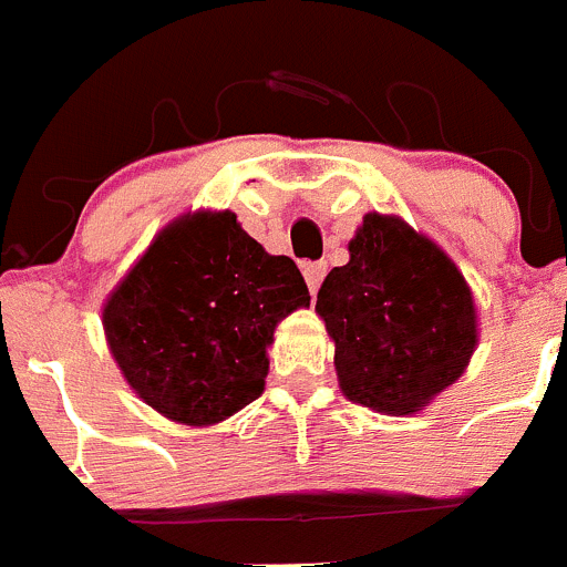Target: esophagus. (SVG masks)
Returning a JSON list of instances; mask_svg holds the SVG:
<instances>
[{
    "mask_svg": "<svg viewBox=\"0 0 567 567\" xmlns=\"http://www.w3.org/2000/svg\"><path fill=\"white\" fill-rule=\"evenodd\" d=\"M301 271H305L307 288H310V293L316 296L318 288H321L323 277H327V262H305V266H301Z\"/></svg>",
    "mask_w": 567,
    "mask_h": 567,
    "instance_id": "34e87169",
    "label": "esophagus"
}]
</instances>
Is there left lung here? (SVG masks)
Here are the masks:
<instances>
[{
    "label": "left lung",
    "mask_w": 567,
    "mask_h": 567,
    "mask_svg": "<svg viewBox=\"0 0 567 567\" xmlns=\"http://www.w3.org/2000/svg\"><path fill=\"white\" fill-rule=\"evenodd\" d=\"M349 401L412 415L457 382L480 343L468 282L452 257L399 216L368 213L349 262L318 290Z\"/></svg>",
    "instance_id": "8db88e82"
}]
</instances>
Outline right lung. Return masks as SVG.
<instances>
[{"mask_svg": "<svg viewBox=\"0 0 567 567\" xmlns=\"http://www.w3.org/2000/svg\"><path fill=\"white\" fill-rule=\"evenodd\" d=\"M310 307L290 257H274L235 213L199 210L168 224L115 285L102 310L121 373L152 410L213 426L266 388L274 329Z\"/></svg>", "mask_w": 567, "mask_h": 567, "instance_id": "right-lung-1", "label": "right lung"}]
</instances>
